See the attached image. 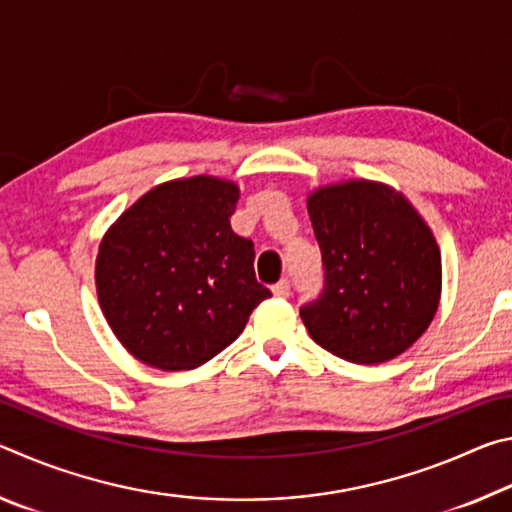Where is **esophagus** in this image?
<instances>
[{
  "mask_svg": "<svg viewBox=\"0 0 512 512\" xmlns=\"http://www.w3.org/2000/svg\"><path fill=\"white\" fill-rule=\"evenodd\" d=\"M271 291H273L275 298H289L291 296V282L289 280H280Z\"/></svg>",
  "mask_w": 512,
  "mask_h": 512,
  "instance_id": "esophagus-1",
  "label": "esophagus"
}]
</instances>
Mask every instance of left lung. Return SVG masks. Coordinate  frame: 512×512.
Listing matches in <instances>:
<instances>
[{"instance_id": "1", "label": "left lung", "mask_w": 512, "mask_h": 512, "mask_svg": "<svg viewBox=\"0 0 512 512\" xmlns=\"http://www.w3.org/2000/svg\"><path fill=\"white\" fill-rule=\"evenodd\" d=\"M307 210L325 262V291L300 309L311 339L366 366L409 350L443 293L427 221L395 187L366 178L316 187Z\"/></svg>"}]
</instances>
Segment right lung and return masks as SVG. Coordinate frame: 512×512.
Listing matches in <instances>:
<instances>
[{"label": "right lung", "mask_w": 512, "mask_h": 512, "mask_svg": "<svg viewBox=\"0 0 512 512\" xmlns=\"http://www.w3.org/2000/svg\"><path fill=\"white\" fill-rule=\"evenodd\" d=\"M237 201L232 180H167L103 235L94 266L99 307L137 361L164 372L203 366L271 298L255 280L253 241L230 228Z\"/></svg>", "instance_id": "add662e5"}]
</instances>
